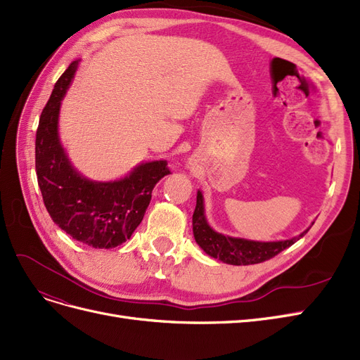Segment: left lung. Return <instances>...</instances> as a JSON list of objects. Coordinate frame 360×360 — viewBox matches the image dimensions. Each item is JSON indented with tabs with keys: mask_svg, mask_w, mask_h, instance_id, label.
I'll return each instance as SVG.
<instances>
[{
	"mask_svg": "<svg viewBox=\"0 0 360 360\" xmlns=\"http://www.w3.org/2000/svg\"><path fill=\"white\" fill-rule=\"evenodd\" d=\"M308 230H305L304 233H300L296 238L278 242H257L217 233L206 221L203 195L200 191H197V203L193 214L194 239L206 254H210L214 259L221 260L223 263L245 266L266 262L275 257L276 254H280L290 245H293Z\"/></svg>",
	"mask_w": 360,
	"mask_h": 360,
	"instance_id": "1",
	"label": "left lung"
}]
</instances>
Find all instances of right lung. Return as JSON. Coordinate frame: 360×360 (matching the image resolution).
<instances>
[{
  "label": "right lung",
  "mask_w": 360,
  "mask_h": 360,
  "mask_svg": "<svg viewBox=\"0 0 360 360\" xmlns=\"http://www.w3.org/2000/svg\"><path fill=\"white\" fill-rule=\"evenodd\" d=\"M77 61L56 80L40 115L36 134V172L43 202L53 223L92 248H113L130 239L142 223L155 184L170 170L165 160L142 163L120 181L94 182L80 176L58 137L61 100Z\"/></svg>",
  "instance_id": "obj_1"
}]
</instances>
